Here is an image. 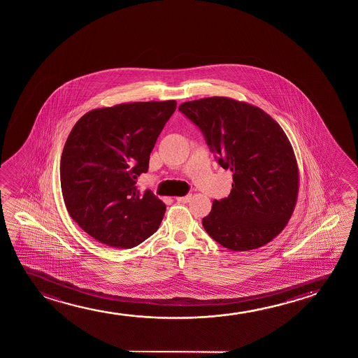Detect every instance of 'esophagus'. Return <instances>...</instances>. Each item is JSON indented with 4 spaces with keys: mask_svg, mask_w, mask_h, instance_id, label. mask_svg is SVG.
<instances>
[{
    "mask_svg": "<svg viewBox=\"0 0 358 358\" xmlns=\"http://www.w3.org/2000/svg\"><path fill=\"white\" fill-rule=\"evenodd\" d=\"M177 201H180V203H188V201H191L192 196L191 194H188V196H177Z\"/></svg>",
    "mask_w": 358,
    "mask_h": 358,
    "instance_id": "34e87169",
    "label": "esophagus"
}]
</instances>
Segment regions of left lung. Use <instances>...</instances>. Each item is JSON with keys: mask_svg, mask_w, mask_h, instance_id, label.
I'll use <instances>...</instances> for the list:
<instances>
[{"mask_svg": "<svg viewBox=\"0 0 358 358\" xmlns=\"http://www.w3.org/2000/svg\"><path fill=\"white\" fill-rule=\"evenodd\" d=\"M178 110L234 173L229 196L213 201L203 219L206 232L236 252L269 243L287 225L299 196V165L284 129L258 106L226 96L187 101Z\"/></svg>", "mask_w": 358, "mask_h": 358, "instance_id": "obj_1", "label": "left lung"}]
</instances>
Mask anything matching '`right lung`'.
<instances>
[{
  "label": "right lung",
  "mask_w": 358,
  "mask_h": 358,
  "mask_svg": "<svg viewBox=\"0 0 358 358\" xmlns=\"http://www.w3.org/2000/svg\"><path fill=\"white\" fill-rule=\"evenodd\" d=\"M176 105L167 100L94 108L69 133L59 164L64 204L79 227L103 245L132 248L159 229L166 206L136 183Z\"/></svg>",
  "instance_id": "1"
}]
</instances>
